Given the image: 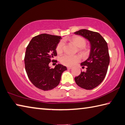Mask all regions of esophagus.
<instances>
[{
	"mask_svg": "<svg viewBox=\"0 0 125 125\" xmlns=\"http://www.w3.org/2000/svg\"><path fill=\"white\" fill-rule=\"evenodd\" d=\"M72 68V67H67L68 69H71Z\"/></svg>",
	"mask_w": 125,
	"mask_h": 125,
	"instance_id": "34e87169",
	"label": "esophagus"
}]
</instances>
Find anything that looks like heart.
I'll return each instance as SVG.
<instances>
[{
	"label": "heart",
	"instance_id": "1",
	"mask_svg": "<svg viewBox=\"0 0 125 125\" xmlns=\"http://www.w3.org/2000/svg\"><path fill=\"white\" fill-rule=\"evenodd\" d=\"M69 40L70 42L73 43L74 44L78 47V51L80 52L81 53L85 54L87 52V49L85 47L86 44V40L84 38L79 36H74L72 38L68 39L65 38L63 40H61L58 43L56 46V51L58 54H61L64 50L65 44L64 41ZM81 60L80 56L78 55H64L61 57L60 61L63 64L67 66H72V65L76 64L79 62Z\"/></svg>",
	"mask_w": 125,
	"mask_h": 125
}]
</instances>
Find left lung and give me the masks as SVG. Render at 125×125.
<instances>
[{"mask_svg": "<svg viewBox=\"0 0 125 125\" xmlns=\"http://www.w3.org/2000/svg\"><path fill=\"white\" fill-rule=\"evenodd\" d=\"M85 38L90 42V56L81 63L85 72H81L75 81L79 87L86 90H92L103 81L107 73L110 57L108 44L100 34L87 29H81L74 33Z\"/></svg>", "mask_w": 125, "mask_h": 125, "instance_id": "1", "label": "left lung"}]
</instances>
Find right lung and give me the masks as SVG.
Wrapping results in <instances>:
<instances>
[{"label":"right lung","instance_id":"right-lung-1","mask_svg":"<svg viewBox=\"0 0 125 125\" xmlns=\"http://www.w3.org/2000/svg\"><path fill=\"white\" fill-rule=\"evenodd\" d=\"M61 39L60 36L42 34L33 37L27 47L25 69L31 83L40 90H51L57 86L62 73L67 69L60 64L54 68L49 65L57 56L56 46Z\"/></svg>","mask_w":125,"mask_h":125}]
</instances>
